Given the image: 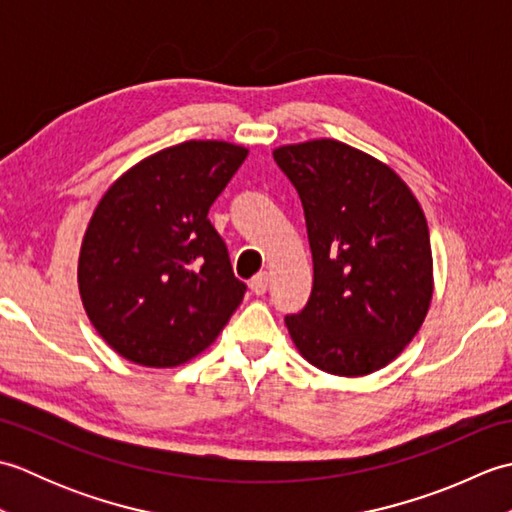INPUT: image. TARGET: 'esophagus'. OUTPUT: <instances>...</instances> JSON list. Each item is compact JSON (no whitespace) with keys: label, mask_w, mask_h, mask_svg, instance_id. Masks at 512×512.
Wrapping results in <instances>:
<instances>
[{"label":"esophagus","mask_w":512,"mask_h":512,"mask_svg":"<svg viewBox=\"0 0 512 512\" xmlns=\"http://www.w3.org/2000/svg\"><path fill=\"white\" fill-rule=\"evenodd\" d=\"M250 290H253L255 295H264V292L268 290V275L257 273L253 279H250Z\"/></svg>","instance_id":"esophagus-1"}]
</instances>
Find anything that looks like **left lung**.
Returning a JSON list of instances; mask_svg holds the SVG:
<instances>
[{
	"instance_id": "8db88e82",
	"label": "left lung",
	"mask_w": 512,
	"mask_h": 512,
	"mask_svg": "<svg viewBox=\"0 0 512 512\" xmlns=\"http://www.w3.org/2000/svg\"><path fill=\"white\" fill-rule=\"evenodd\" d=\"M306 213L314 281L288 332L334 376L389 365L418 334L433 295L429 226L385 162L332 138L273 151Z\"/></svg>"
}]
</instances>
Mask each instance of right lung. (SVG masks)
<instances>
[{"label":"right lung","instance_id":"add662e5","mask_svg":"<svg viewBox=\"0 0 512 512\" xmlns=\"http://www.w3.org/2000/svg\"><path fill=\"white\" fill-rule=\"evenodd\" d=\"M246 156L224 140H187L140 160L96 204L79 292L96 332L127 361H191L242 303L246 284L206 215Z\"/></svg>","mask_w":512,"mask_h":512}]
</instances>
